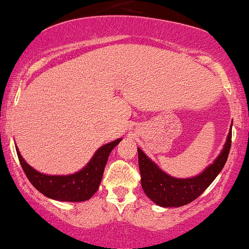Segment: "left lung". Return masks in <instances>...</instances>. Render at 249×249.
<instances>
[{
  "label": "left lung",
  "instance_id": "1",
  "mask_svg": "<svg viewBox=\"0 0 249 249\" xmlns=\"http://www.w3.org/2000/svg\"><path fill=\"white\" fill-rule=\"evenodd\" d=\"M231 129L224 148L217 159L199 176L178 179L163 172L138 148V164L141 182L148 198L163 207H179L192 203L205 192L226 164L231 147Z\"/></svg>",
  "mask_w": 249,
  "mask_h": 249
}]
</instances>
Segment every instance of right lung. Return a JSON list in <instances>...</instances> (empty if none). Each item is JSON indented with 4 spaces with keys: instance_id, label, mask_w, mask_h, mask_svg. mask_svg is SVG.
Instances as JSON below:
<instances>
[{
    "instance_id": "1",
    "label": "right lung",
    "mask_w": 249,
    "mask_h": 249,
    "mask_svg": "<svg viewBox=\"0 0 249 249\" xmlns=\"http://www.w3.org/2000/svg\"><path fill=\"white\" fill-rule=\"evenodd\" d=\"M121 139L108 142L97 149L88 164L81 171L70 176H47L33 169L26 163L17 149L23 172L35 188L52 199L60 202H83L97 192L108 155Z\"/></svg>"
}]
</instances>
